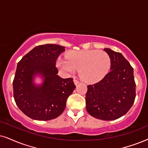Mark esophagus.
<instances>
[{
  "label": "esophagus",
  "instance_id": "obj_1",
  "mask_svg": "<svg viewBox=\"0 0 148 148\" xmlns=\"http://www.w3.org/2000/svg\"><path fill=\"white\" fill-rule=\"evenodd\" d=\"M74 83L76 85H78V83H79V81H78L77 79H76V78H74Z\"/></svg>",
  "mask_w": 148,
  "mask_h": 148
}]
</instances>
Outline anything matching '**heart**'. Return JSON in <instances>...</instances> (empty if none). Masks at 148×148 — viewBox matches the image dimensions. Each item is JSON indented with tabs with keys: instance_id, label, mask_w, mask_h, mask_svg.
<instances>
[{
	"instance_id": "obj_1",
	"label": "heart",
	"mask_w": 148,
	"mask_h": 148,
	"mask_svg": "<svg viewBox=\"0 0 148 148\" xmlns=\"http://www.w3.org/2000/svg\"><path fill=\"white\" fill-rule=\"evenodd\" d=\"M57 65L66 74L79 70L80 76L85 81L94 83L105 77L109 72L111 60L109 55L98 50H74L69 52L66 59L59 58Z\"/></svg>"
}]
</instances>
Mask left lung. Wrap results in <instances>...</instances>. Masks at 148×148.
I'll list each match as a JSON object with an SVG mask.
<instances>
[{"mask_svg": "<svg viewBox=\"0 0 148 148\" xmlns=\"http://www.w3.org/2000/svg\"><path fill=\"white\" fill-rule=\"evenodd\" d=\"M104 50L111 58V71L98 83L87 86L86 108L95 118L115 120L133 105L136 84L133 68L124 56L109 48Z\"/></svg>", "mask_w": 148, "mask_h": 148, "instance_id": "left-lung-1", "label": "left lung"}]
</instances>
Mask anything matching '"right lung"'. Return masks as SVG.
<instances>
[{
  "label": "right lung",
  "mask_w": 148,
  "mask_h": 148,
  "mask_svg": "<svg viewBox=\"0 0 148 148\" xmlns=\"http://www.w3.org/2000/svg\"><path fill=\"white\" fill-rule=\"evenodd\" d=\"M64 46L57 44L37 46L18 63L13 81L15 102L23 113L35 120L47 121L59 117L64 111L67 99L76 86L73 78L57 75L56 61ZM44 81L36 86L35 75Z\"/></svg>",
  "instance_id": "1"
}]
</instances>
